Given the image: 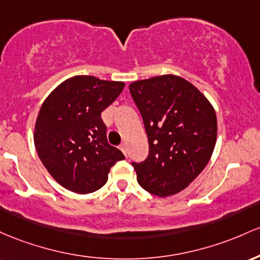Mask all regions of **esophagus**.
I'll return each mask as SVG.
<instances>
[{
    "label": "esophagus",
    "instance_id": "1",
    "mask_svg": "<svg viewBox=\"0 0 260 260\" xmlns=\"http://www.w3.org/2000/svg\"><path fill=\"white\" fill-rule=\"evenodd\" d=\"M119 148H120L121 150V152L125 154V156H126V153H127V148H126V144H120L119 145Z\"/></svg>",
    "mask_w": 260,
    "mask_h": 260
}]
</instances>
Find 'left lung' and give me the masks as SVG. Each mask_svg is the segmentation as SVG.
Returning <instances> with one entry per match:
<instances>
[{
    "label": "left lung",
    "mask_w": 260,
    "mask_h": 260,
    "mask_svg": "<svg viewBox=\"0 0 260 260\" xmlns=\"http://www.w3.org/2000/svg\"><path fill=\"white\" fill-rule=\"evenodd\" d=\"M142 116L148 156L133 162L139 184L157 197L185 189L208 165L217 135L215 110L203 93L173 75L131 83Z\"/></svg>",
    "instance_id": "obj_1"
}]
</instances>
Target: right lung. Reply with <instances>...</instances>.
<instances>
[{
  "instance_id": "obj_1",
  "label": "right lung",
  "mask_w": 260,
  "mask_h": 260,
  "mask_svg": "<svg viewBox=\"0 0 260 260\" xmlns=\"http://www.w3.org/2000/svg\"><path fill=\"white\" fill-rule=\"evenodd\" d=\"M125 84L76 76L45 99L38 114L34 144L43 165L63 188L78 194L98 190L110 168L125 158L107 141L101 114Z\"/></svg>"
}]
</instances>
